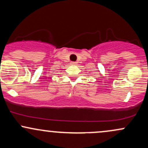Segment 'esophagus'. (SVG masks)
<instances>
[{"instance_id": "obj_1", "label": "esophagus", "mask_w": 148, "mask_h": 148, "mask_svg": "<svg viewBox=\"0 0 148 148\" xmlns=\"http://www.w3.org/2000/svg\"><path fill=\"white\" fill-rule=\"evenodd\" d=\"M76 62H71V64H76Z\"/></svg>"}]
</instances>
